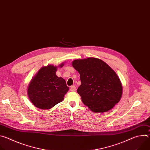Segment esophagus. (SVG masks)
<instances>
[{"label":"esophagus","instance_id":"34e87169","mask_svg":"<svg viewBox=\"0 0 150 150\" xmlns=\"http://www.w3.org/2000/svg\"><path fill=\"white\" fill-rule=\"evenodd\" d=\"M70 90H71V91H72V92H73V91H75V90H76V87H75V85H73V86L71 87Z\"/></svg>","mask_w":150,"mask_h":150}]
</instances>
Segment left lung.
I'll use <instances>...</instances> for the list:
<instances>
[{
  "instance_id": "left-lung-1",
  "label": "left lung",
  "mask_w": 150,
  "mask_h": 150,
  "mask_svg": "<svg viewBox=\"0 0 150 150\" xmlns=\"http://www.w3.org/2000/svg\"><path fill=\"white\" fill-rule=\"evenodd\" d=\"M72 65L80 75L81 84L77 92L91 111L106 112L119 102L123 93L122 82L105 62L88 57L74 60Z\"/></svg>"
}]
</instances>
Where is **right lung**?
<instances>
[{"label":"right lung","mask_w":150,"mask_h":150,"mask_svg":"<svg viewBox=\"0 0 150 150\" xmlns=\"http://www.w3.org/2000/svg\"><path fill=\"white\" fill-rule=\"evenodd\" d=\"M64 63H60L58 67L48 65L42 67L31 79L27 88V94L36 108L50 109L64 100L69 88L65 79L56 75L57 68L63 67Z\"/></svg>","instance_id":"obj_1"}]
</instances>
